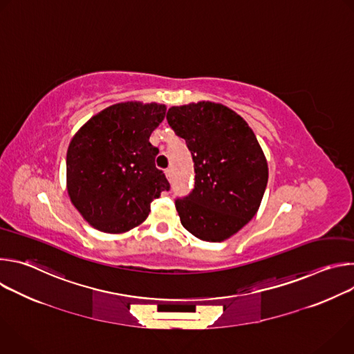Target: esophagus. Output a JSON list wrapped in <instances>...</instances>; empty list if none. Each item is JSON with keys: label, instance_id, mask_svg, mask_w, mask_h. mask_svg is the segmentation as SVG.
Instances as JSON below:
<instances>
[{"label": "esophagus", "instance_id": "esophagus-1", "mask_svg": "<svg viewBox=\"0 0 354 354\" xmlns=\"http://www.w3.org/2000/svg\"><path fill=\"white\" fill-rule=\"evenodd\" d=\"M165 176H167V179L168 180H171V178H172V171L168 168V169H165Z\"/></svg>", "mask_w": 354, "mask_h": 354}]
</instances>
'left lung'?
<instances>
[{
    "label": "left lung",
    "instance_id": "8db88e82",
    "mask_svg": "<svg viewBox=\"0 0 354 354\" xmlns=\"http://www.w3.org/2000/svg\"><path fill=\"white\" fill-rule=\"evenodd\" d=\"M167 120L194 162V189L175 201L182 225L201 241L228 239L254 218L268 185L255 133L238 113L209 100L172 106Z\"/></svg>",
    "mask_w": 354,
    "mask_h": 354
}]
</instances>
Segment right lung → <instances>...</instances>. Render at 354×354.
<instances>
[{
    "mask_svg": "<svg viewBox=\"0 0 354 354\" xmlns=\"http://www.w3.org/2000/svg\"><path fill=\"white\" fill-rule=\"evenodd\" d=\"M167 106L137 100L115 104L92 116L67 149V192L93 228L122 234L140 225L151 201L169 189L156 168L158 148L149 136L164 120Z\"/></svg>",
    "mask_w": 354,
    "mask_h": 354,
    "instance_id": "1",
    "label": "right lung"
}]
</instances>
